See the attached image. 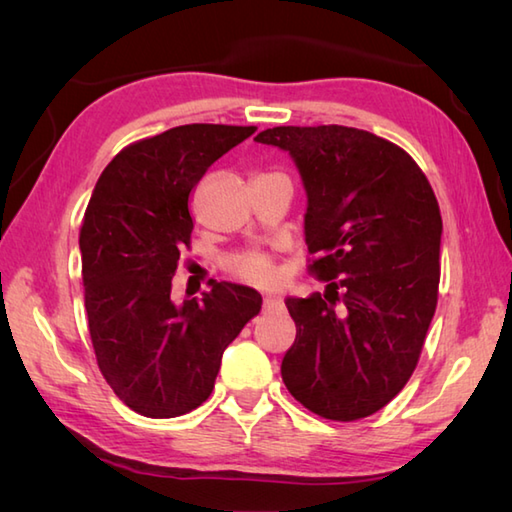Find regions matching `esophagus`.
I'll list each match as a JSON object with an SVG mask.
<instances>
[{
    "instance_id": "obj_1",
    "label": "esophagus",
    "mask_w": 512,
    "mask_h": 512,
    "mask_svg": "<svg viewBox=\"0 0 512 512\" xmlns=\"http://www.w3.org/2000/svg\"><path fill=\"white\" fill-rule=\"evenodd\" d=\"M281 306V299L275 297V295H266L264 297V310H270V308H277Z\"/></svg>"
}]
</instances>
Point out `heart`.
I'll use <instances>...</instances> for the list:
<instances>
[{
  "instance_id": "b5f03b06",
  "label": "heart",
  "mask_w": 512,
  "mask_h": 512,
  "mask_svg": "<svg viewBox=\"0 0 512 512\" xmlns=\"http://www.w3.org/2000/svg\"><path fill=\"white\" fill-rule=\"evenodd\" d=\"M235 275L250 281V284H268L273 279V266H270V259L266 255H246L239 257L233 264Z\"/></svg>"
}]
</instances>
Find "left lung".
I'll return each instance as SVG.
<instances>
[{"label": "left lung", "instance_id": "8db88e82", "mask_svg": "<svg viewBox=\"0 0 512 512\" xmlns=\"http://www.w3.org/2000/svg\"><path fill=\"white\" fill-rule=\"evenodd\" d=\"M255 140L295 162L310 270L328 281L323 295L286 299L297 339L281 378L321 418L372 416L407 385L436 312V195L407 151L365 129L273 127Z\"/></svg>", "mask_w": 512, "mask_h": 512}]
</instances>
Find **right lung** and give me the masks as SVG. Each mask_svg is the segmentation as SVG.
Returning <instances> with one entry per match:
<instances>
[{
	"instance_id": "add662e5",
	"label": "right lung",
	"mask_w": 512,
	"mask_h": 512,
	"mask_svg": "<svg viewBox=\"0 0 512 512\" xmlns=\"http://www.w3.org/2000/svg\"><path fill=\"white\" fill-rule=\"evenodd\" d=\"M257 127L180 125L125 147L83 217L85 312L101 374L129 409L176 418L211 396L222 354L262 310V295L213 281L202 301L171 297L189 246L195 184Z\"/></svg>"
}]
</instances>
